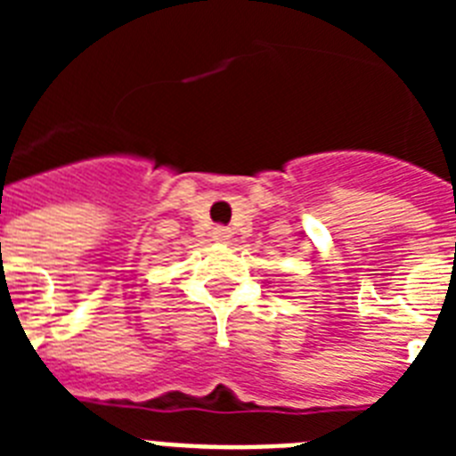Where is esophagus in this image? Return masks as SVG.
<instances>
[{
    "label": "esophagus",
    "instance_id": "34e87169",
    "mask_svg": "<svg viewBox=\"0 0 456 456\" xmlns=\"http://www.w3.org/2000/svg\"><path fill=\"white\" fill-rule=\"evenodd\" d=\"M212 237H215V241H228L232 237V232L228 228H224V225H216V228H212Z\"/></svg>",
    "mask_w": 456,
    "mask_h": 456
}]
</instances>
